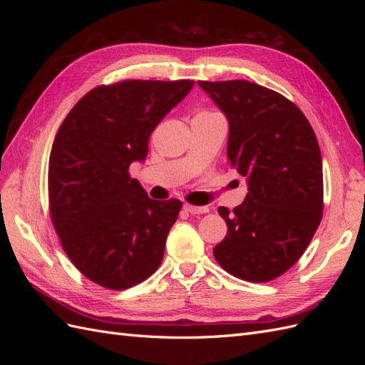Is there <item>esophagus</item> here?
<instances>
[{
  "label": "esophagus",
  "mask_w": 365,
  "mask_h": 365,
  "mask_svg": "<svg viewBox=\"0 0 365 365\" xmlns=\"http://www.w3.org/2000/svg\"><path fill=\"white\" fill-rule=\"evenodd\" d=\"M184 210L192 215H202V213L208 212V207H197V205H192V204H184Z\"/></svg>",
  "instance_id": "1"
}]
</instances>
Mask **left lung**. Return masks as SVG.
Wrapping results in <instances>:
<instances>
[{
	"instance_id": "1",
	"label": "left lung",
	"mask_w": 365,
	"mask_h": 365,
	"mask_svg": "<svg viewBox=\"0 0 365 365\" xmlns=\"http://www.w3.org/2000/svg\"><path fill=\"white\" fill-rule=\"evenodd\" d=\"M230 125V168L245 176V201L217 212L228 227L216 262L254 283L280 277L302 257L323 216V163L295 103L248 81L197 82Z\"/></svg>"
}]
</instances>
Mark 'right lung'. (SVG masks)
I'll return each instance as SVG.
<instances>
[{"label":"right lung","mask_w":365,"mask_h":365,"mask_svg":"<svg viewBox=\"0 0 365 365\" xmlns=\"http://www.w3.org/2000/svg\"><path fill=\"white\" fill-rule=\"evenodd\" d=\"M193 81H123L86 93L65 117L48 161V205L68 259L106 289L158 269L182 202L155 201L130 178L149 137Z\"/></svg>","instance_id":"add662e5"}]
</instances>
